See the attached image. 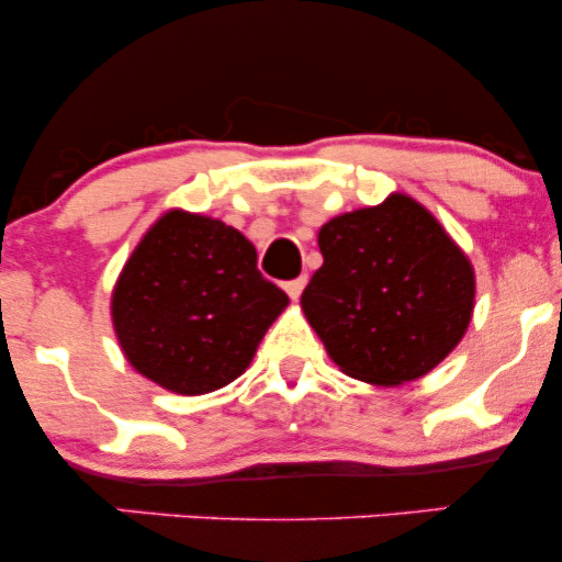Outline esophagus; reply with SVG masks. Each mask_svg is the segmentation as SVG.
Returning <instances> with one entry per match:
<instances>
[{"instance_id":"obj_1","label":"esophagus","mask_w":562,"mask_h":562,"mask_svg":"<svg viewBox=\"0 0 562 562\" xmlns=\"http://www.w3.org/2000/svg\"><path fill=\"white\" fill-rule=\"evenodd\" d=\"M303 288H306V277H295V280H288V282H285V293H288L293 301L301 299Z\"/></svg>"}]
</instances>
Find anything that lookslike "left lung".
I'll use <instances>...</instances> for the list:
<instances>
[{
	"instance_id": "1",
	"label": "left lung",
	"mask_w": 562,
	"mask_h": 562,
	"mask_svg": "<svg viewBox=\"0 0 562 562\" xmlns=\"http://www.w3.org/2000/svg\"><path fill=\"white\" fill-rule=\"evenodd\" d=\"M325 263L301 308L346 375L402 385L462 340L475 301L468 256L417 200L391 195L319 229Z\"/></svg>"
}]
</instances>
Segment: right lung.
<instances>
[{"label":"right lung","mask_w":562,"mask_h":562,"mask_svg":"<svg viewBox=\"0 0 562 562\" xmlns=\"http://www.w3.org/2000/svg\"><path fill=\"white\" fill-rule=\"evenodd\" d=\"M285 306L288 295L256 267L254 243L187 211L147 229L111 301L128 364L184 396L240 378Z\"/></svg>","instance_id":"add662e5"}]
</instances>
